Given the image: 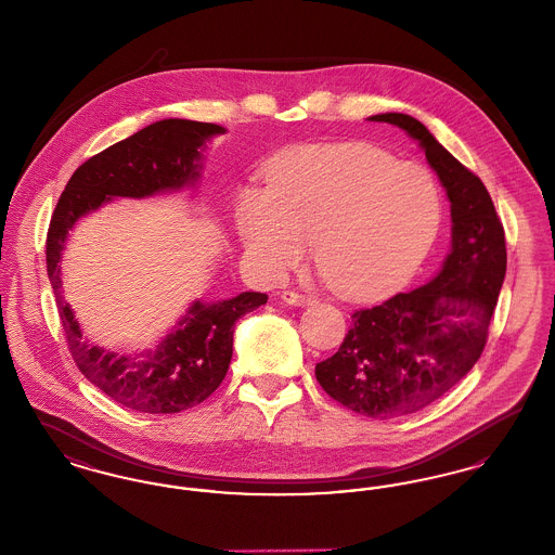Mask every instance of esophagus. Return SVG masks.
<instances>
[{
    "instance_id": "1",
    "label": "esophagus",
    "mask_w": 555,
    "mask_h": 555,
    "mask_svg": "<svg viewBox=\"0 0 555 555\" xmlns=\"http://www.w3.org/2000/svg\"><path fill=\"white\" fill-rule=\"evenodd\" d=\"M281 299L287 301L291 306H308V304L314 301V297H310V295L299 293V291L295 289L283 291V293H281Z\"/></svg>"
}]
</instances>
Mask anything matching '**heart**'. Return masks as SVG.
<instances>
[{"instance_id":"heart-1","label":"heart","mask_w":555,"mask_h":555,"mask_svg":"<svg viewBox=\"0 0 555 555\" xmlns=\"http://www.w3.org/2000/svg\"><path fill=\"white\" fill-rule=\"evenodd\" d=\"M435 175L366 143L299 145L268 170V189L241 193L237 224L249 258L279 279L317 260L349 299L403 287L441 229Z\"/></svg>"}]
</instances>
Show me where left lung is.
Listing matches in <instances>:
<instances>
[{"label": "left lung", "mask_w": 555, "mask_h": 555, "mask_svg": "<svg viewBox=\"0 0 555 555\" xmlns=\"http://www.w3.org/2000/svg\"><path fill=\"white\" fill-rule=\"evenodd\" d=\"M414 137L451 202V254L421 289L351 314L339 351L317 364L320 387L344 408L380 421L421 412L480 358L502 291L507 251L493 199L462 162L408 114H376Z\"/></svg>", "instance_id": "obj_1"}]
</instances>
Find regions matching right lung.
<instances>
[{
    "instance_id": "obj_1",
    "label": "right lung",
    "mask_w": 555,
    "mask_h": 555,
    "mask_svg": "<svg viewBox=\"0 0 555 555\" xmlns=\"http://www.w3.org/2000/svg\"><path fill=\"white\" fill-rule=\"evenodd\" d=\"M222 127L193 120H159L82 162L62 191L48 229L46 262L66 345L80 372L107 397L143 414H177L202 403L220 387L233 358V326L268 301L245 291L233 299L195 301L156 351L143 358L107 353L82 341L73 310L62 299L60 254L82 214L114 195L145 197L197 179L199 147Z\"/></svg>"
}]
</instances>
